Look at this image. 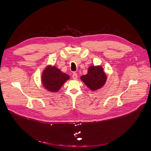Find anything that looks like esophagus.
Masks as SVG:
<instances>
[{"mask_svg": "<svg viewBox=\"0 0 151 151\" xmlns=\"http://www.w3.org/2000/svg\"><path fill=\"white\" fill-rule=\"evenodd\" d=\"M72 79H74V80H76L77 79V74H76V72H74L73 73V74H72Z\"/></svg>", "mask_w": 151, "mask_h": 151, "instance_id": "esophagus-1", "label": "esophagus"}]
</instances>
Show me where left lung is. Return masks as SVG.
Masks as SVG:
<instances>
[{"instance_id": "obj_1", "label": "left lung", "mask_w": 151, "mask_h": 151, "mask_svg": "<svg viewBox=\"0 0 151 151\" xmlns=\"http://www.w3.org/2000/svg\"><path fill=\"white\" fill-rule=\"evenodd\" d=\"M83 83L92 91H96L104 85L107 79L103 68L100 66H90L88 74L81 77Z\"/></svg>"}]
</instances>
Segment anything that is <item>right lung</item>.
I'll return each instance as SVG.
<instances>
[{
	"instance_id": "obj_1",
	"label": "right lung",
	"mask_w": 151,
	"mask_h": 151,
	"mask_svg": "<svg viewBox=\"0 0 151 151\" xmlns=\"http://www.w3.org/2000/svg\"><path fill=\"white\" fill-rule=\"evenodd\" d=\"M70 79V76L62 72L55 66L48 65L42 75V82L45 88L52 93L58 92L62 85Z\"/></svg>"
}]
</instances>
